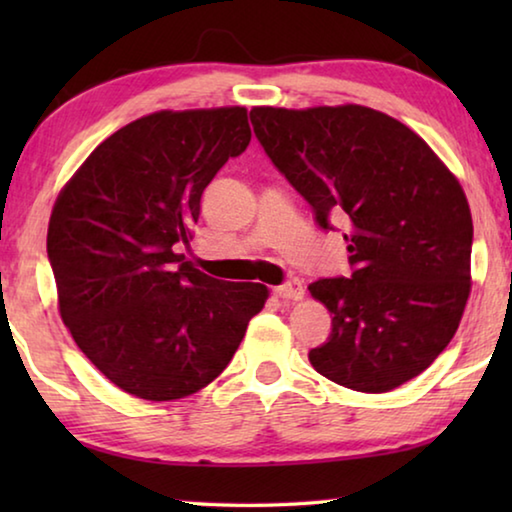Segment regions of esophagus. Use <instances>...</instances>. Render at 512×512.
Masks as SVG:
<instances>
[{
	"label": "esophagus",
	"instance_id": "1",
	"mask_svg": "<svg viewBox=\"0 0 512 512\" xmlns=\"http://www.w3.org/2000/svg\"><path fill=\"white\" fill-rule=\"evenodd\" d=\"M275 296L282 298V300H300L305 296V289H302V282L298 277H289L287 282L280 284V287H275Z\"/></svg>",
	"mask_w": 512,
	"mask_h": 512
}]
</instances>
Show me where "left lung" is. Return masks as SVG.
Returning a JSON list of instances; mask_svg holds the SVG:
<instances>
[{
	"label": "left lung",
	"mask_w": 512,
	"mask_h": 512,
	"mask_svg": "<svg viewBox=\"0 0 512 512\" xmlns=\"http://www.w3.org/2000/svg\"><path fill=\"white\" fill-rule=\"evenodd\" d=\"M250 124L320 228H345L350 277L309 284L332 314L311 366L361 393L418 377L470 296L474 230L458 180L409 126L366 106H262Z\"/></svg>",
	"instance_id": "1"
}]
</instances>
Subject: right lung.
<instances>
[{
  "mask_svg": "<svg viewBox=\"0 0 512 512\" xmlns=\"http://www.w3.org/2000/svg\"><path fill=\"white\" fill-rule=\"evenodd\" d=\"M248 142L241 106L153 112L101 142L60 192L47 232L60 318L121 391H201L262 311L264 284L216 280L178 253L205 187Z\"/></svg>",
  "mask_w": 512,
  "mask_h": 512,
  "instance_id": "obj_1",
  "label": "right lung"
}]
</instances>
